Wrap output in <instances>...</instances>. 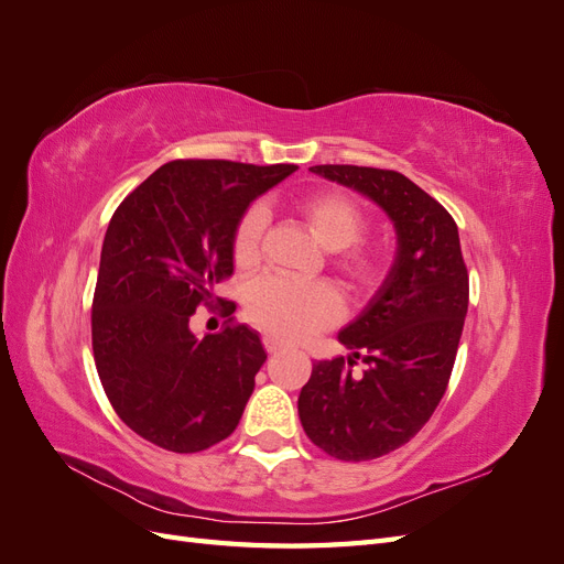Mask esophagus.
<instances>
[{
  "mask_svg": "<svg viewBox=\"0 0 564 564\" xmlns=\"http://www.w3.org/2000/svg\"><path fill=\"white\" fill-rule=\"evenodd\" d=\"M263 348H265V352H268V355H275V352H280V350H282V344H280L278 338L263 336Z\"/></svg>",
  "mask_w": 564,
  "mask_h": 564,
  "instance_id": "esophagus-1",
  "label": "esophagus"
}]
</instances>
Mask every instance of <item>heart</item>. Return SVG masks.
Segmentation results:
<instances>
[{"label":"heart","mask_w":564,"mask_h":564,"mask_svg":"<svg viewBox=\"0 0 564 564\" xmlns=\"http://www.w3.org/2000/svg\"><path fill=\"white\" fill-rule=\"evenodd\" d=\"M305 226L327 249H340L336 268L352 292H369L381 280V259L371 249L357 247L367 230V214L350 195L340 191H319L296 204ZM265 212L249 207L232 230V263L237 270H251L259 263ZM245 311L256 329L278 340H303L329 327L340 315V301L327 282H294L284 278H263L247 292Z\"/></svg>","instance_id":"heart-1"}]
</instances>
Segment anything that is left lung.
Instances as JSON below:
<instances>
[{
  "label": "left lung",
  "mask_w": 564,
  "mask_h": 564,
  "mask_svg": "<svg viewBox=\"0 0 564 564\" xmlns=\"http://www.w3.org/2000/svg\"><path fill=\"white\" fill-rule=\"evenodd\" d=\"M390 216L398 256L367 311L338 334L352 357L313 365L299 416L313 445L340 460H371L406 445L445 395L464 319L468 268L452 214L392 169L317 164ZM355 359L368 367L352 375Z\"/></svg>",
  "instance_id": "8db88e82"
}]
</instances>
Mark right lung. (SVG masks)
I'll use <instances>...</instances> for the list:
<instances>
[{
    "mask_svg": "<svg viewBox=\"0 0 564 564\" xmlns=\"http://www.w3.org/2000/svg\"><path fill=\"white\" fill-rule=\"evenodd\" d=\"M296 164L174 160L115 209L100 251L91 346L106 395L129 429L162 449L204 452L242 419L265 362L261 338L230 319L197 338L199 305L232 301L214 286L232 275V230Z\"/></svg>",
    "mask_w": 564,
    "mask_h": 564,
    "instance_id": "obj_1",
    "label": "right lung"
}]
</instances>
